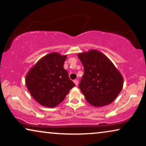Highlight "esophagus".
Returning a JSON list of instances; mask_svg holds the SVG:
<instances>
[{"label":"esophagus","mask_w":146,"mask_h":146,"mask_svg":"<svg viewBox=\"0 0 146 146\" xmlns=\"http://www.w3.org/2000/svg\"><path fill=\"white\" fill-rule=\"evenodd\" d=\"M74 83H75V85H76V86H77V85H78V84H79V81H78L77 79L74 80Z\"/></svg>","instance_id":"34e87169"}]
</instances>
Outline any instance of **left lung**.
Masks as SVG:
<instances>
[{
    "label": "left lung",
    "instance_id": "1",
    "mask_svg": "<svg viewBox=\"0 0 146 146\" xmlns=\"http://www.w3.org/2000/svg\"><path fill=\"white\" fill-rule=\"evenodd\" d=\"M84 67L79 87L87 102L94 106L107 105L123 87V77L109 59L92 50L78 55Z\"/></svg>",
    "mask_w": 146,
    "mask_h": 146
}]
</instances>
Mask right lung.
<instances>
[{"instance_id":"obj_1","label":"right lung","mask_w":146,"mask_h":146,"mask_svg":"<svg viewBox=\"0 0 146 146\" xmlns=\"http://www.w3.org/2000/svg\"><path fill=\"white\" fill-rule=\"evenodd\" d=\"M66 55L53 52L34 65L26 77V85L33 98L46 107L61 103L75 85L63 68Z\"/></svg>"}]
</instances>
